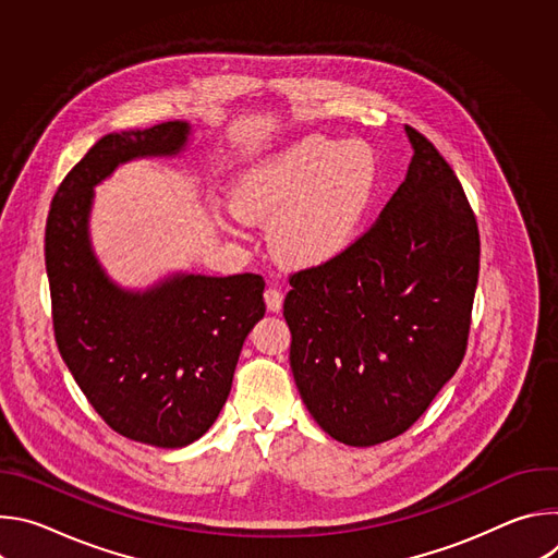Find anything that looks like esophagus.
Instances as JSON below:
<instances>
[{"label":"esophagus","instance_id":"34e87169","mask_svg":"<svg viewBox=\"0 0 558 558\" xmlns=\"http://www.w3.org/2000/svg\"><path fill=\"white\" fill-rule=\"evenodd\" d=\"M282 302H284L282 289H278V287H267V291H265V304H267V308L274 311V313H278V311L282 308Z\"/></svg>","mask_w":558,"mask_h":558}]
</instances>
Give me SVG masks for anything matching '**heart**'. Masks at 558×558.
<instances>
[{"label": "heart", "instance_id": "1", "mask_svg": "<svg viewBox=\"0 0 558 558\" xmlns=\"http://www.w3.org/2000/svg\"><path fill=\"white\" fill-rule=\"evenodd\" d=\"M373 166L357 143L311 136L254 166L233 192L243 220L276 222L274 243L295 265L331 260L351 243Z\"/></svg>", "mask_w": 558, "mask_h": 558}]
</instances>
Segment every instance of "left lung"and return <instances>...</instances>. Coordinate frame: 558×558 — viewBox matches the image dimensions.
Listing matches in <instances>:
<instances>
[{
  "instance_id": "left-lung-1",
  "label": "left lung",
  "mask_w": 558,
  "mask_h": 558,
  "mask_svg": "<svg viewBox=\"0 0 558 558\" xmlns=\"http://www.w3.org/2000/svg\"><path fill=\"white\" fill-rule=\"evenodd\" d=\"M407 134L411 166L379 218L331 260L291 274L284 298L302 402L347 446L407 433L468 347L480 229L446 158Z\"/></svg>"
}]
</instances>
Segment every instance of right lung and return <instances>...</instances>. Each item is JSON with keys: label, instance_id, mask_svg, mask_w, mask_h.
Here are the masks:
<instances>
[{"label": "right lung", "instance_id": "right-lung-1", "mask_svg": "<svg viewBox=\"0 0 558 558\" xmlns=\"http://www.w3.org/2000/svg\"><path fill=\"white\" fill-rule=\"evenodd\" d=\"M185 121L106 134L61 181L46 220V271L59 353L119 435L183 448L216 422L243 342L265 315L258 274H177L147 291L117 287L93 254L95 185L138 156H172Z\"/></svg>", "mask_w": 558, "mask_h": 558}]
</instances>
